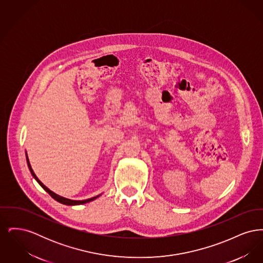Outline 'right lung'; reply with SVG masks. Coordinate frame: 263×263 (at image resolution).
I'll return each mask as SVG.
<instances>
[{"label": "right lung", "instance_id": "right-lung-1", "mask_svg": "<svg viewBox=\"0 0 263 263\" xmlns=\"http://www.w3.org/2000/svg\"><path fill=\"white\" fill-rule=\"evenodd\" d=\"M25 157H26V163H27V166H28V168H29V171H30V173H31V175L33 176V178L37 181L38 183H39V185L41 186V187L43 188L49 195H50L51 197L53 198V199H55L56 201H58V202H60V203H62V204H65V205H69V206H74V205H81V204H85V203H88V202H90V201L95 200V199H97L98 197H100L101 194L100 195H98V196H95V197H91V198H88V199H86V200H72V199H68V198H65V197H62V196H60V195H58V194H56V193H54L53 191H51L50 189L48 187H46L39 179H38L37 176L36 175L34 174V172H33V170H32V167H31V165H30V163H29V160H28V157H27V153H26V151H25Z\"/></svg>", "mask_w": 263, "mask_h": 263}]
</instances>
